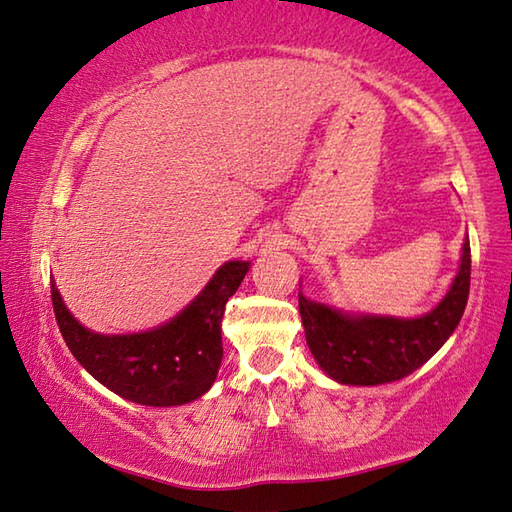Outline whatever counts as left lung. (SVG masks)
Instances as JSON below:
<instances>
[{
    "instance_id": "obj_1",
    "label": "left lung",
    "mask_w": 512,
    "mask_h": 512,
    "mask_svg": "<svg viewBox=\"0 0 512 512\" xmlns=\"http://www.w3.org/2000/svg\"><path fill=\"white\" fill-rule=\"evenodd\" d=\"M470 290V244L448 295L419 319L350 317L299 295L306 342L317 364L337 382L377 386L397 382L426 364L453 335Z\"/></svg>"
}]
</instances>
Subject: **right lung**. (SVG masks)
Returning <instances> with one entry per match:
<instances>
[{
    "mask_svg": "<svg viewBox=\"0 0 512 512\" xmlns=\"http://www.w3.org/2000/svg\"><path fill=\"white\" fill-rule=\"evenodd\" d=\"M246 270L248 262L224 264L184 313L139 335L90 333L68 313L55 284L50 297L66 346L99 384L142 406H182L215 382L224 357V308Z\"/></svg>",
    "mask_w": 512,
    "mask_h": 512,
    "instance_id": "obj_1",
    "label": "right lung"
}]
</instances>
